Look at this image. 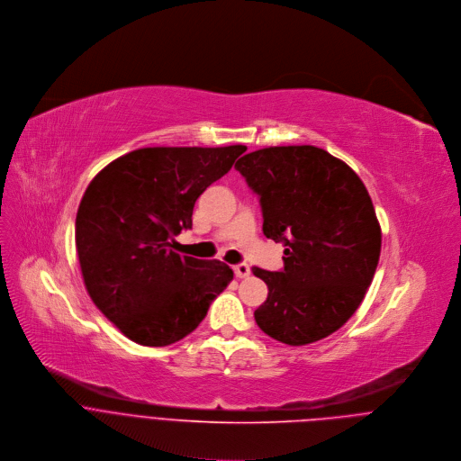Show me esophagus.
Returning <instances> with one entry per match:
<instances>
[{"label":"esophagus","mask_w":461,"mask_h":461,"mask_svg":"<svg viewBox=\"0 0 461 461\" xmlns=\"http://www.w3.org/2000/svg\"><path fill=\"white\" fill-rule=\"evenodd\" d=\"M234 274H236V278H247V276L250 274V267L247 263H238V265H234Z\"/></svg>","instance_id":"esophagus-1"}]
</instances>
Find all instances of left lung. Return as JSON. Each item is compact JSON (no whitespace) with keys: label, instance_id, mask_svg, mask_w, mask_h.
I'll use <instances>...</instances> for the list:
<instances>
[{"label":"left lung","instance_id":"left-lung-1","mask_svg":"<svg viewBox=\"0 0 461 461\" xmlns=\"http://www.w3.org/2000/svg\"><path fill=\"white\" fill-rule=\"evenodd\" d=\"M236 170L259 196L263 234L284 243V270L252 267L268 287L258 327L287 345L327 338L347 323L369 289L382 229L359 176L312 145L245 154Z\"/></svg>","mask_w":461,"mask_h":461}]
</instances>
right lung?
Segmentation results:
<instances>
[{
    "instance_id": "obj_1",
    "label": "right lung",
    "mask_w": 461,
    "mask_h": 461,
    "mask_svg": "<svg viewBox=\"0 0 461 461\" xmlns=\"http://www.w3.org/2000/svg\"><path fill=\"white\" fill-rule=\"evenodd\" d=\"M247 147H145L100 170L76 214L88 296L129 339L165 347L191 334L234 272L172 250L200 194Z\"/></svg>"
}]
</instances>
